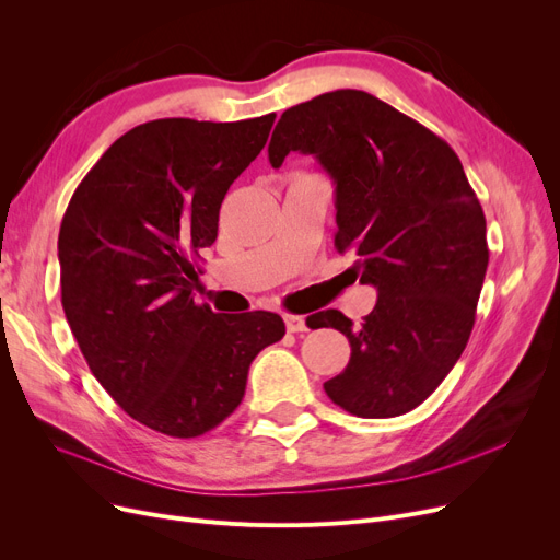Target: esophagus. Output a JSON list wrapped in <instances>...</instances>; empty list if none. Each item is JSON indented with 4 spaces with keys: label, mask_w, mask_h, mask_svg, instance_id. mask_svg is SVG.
<instances>
[{
    "label": "esophagus",
    "mask_w": 560,
    "mask_h": 560,
    "mask_svg": "<svg viewBox=\"0 0 560 560\" xmlns=\"http://www.w3.org/2000/svg\"><path fill=\"white\" fill-rule=\"evenodd\" d=\"M283 322H285V329H288L290 334H300V331H308V325H306V317H302V315H285V317H283Z\"/></svg>",
    "instance_id": "1"
}]
</instances>
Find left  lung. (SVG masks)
<instances>
[{
	"mask_svg": "<svg viewBox=\"0 0 560 560\" xmlns=\"http://www.w3.org/2000/svg\"><path fill=\"white\" fill-rule=\"evenodd\" d=\"M290 152L334 179V245L359 256L349 272L378 295L361 325L336 308L311 315V329L334 327L351 345L325 390L351 416H404L443 384L472 334L490 256L481 203L443 138L351 88L283 110L272 167Z\"/></svg>",
	"mask_w": 560,
	"mask_h": 560,
	"instance_id": "8db88e82",
	"label": "left lung"
}]
</instances>
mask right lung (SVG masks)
<instances>
[{
  "label": "right lung",
  "instance_id": "right-lung-1",
  "mask_svg": "<svg viewBox=\"0 0 560 560\" xmlns=\"http://www.w3.org/2000/svg\"><path fill=\"white\" fill-rule=\"evenodd\" d=\"M275 113L241 122L165 117L117 138L74 190L58 233L61 302L88 368L140 424L197 438L243 401L277 313H213L192 295L229 186Z\"/></svg>",
  "mask_w": 560,
  "mask_h": 560
}]
</instances>
